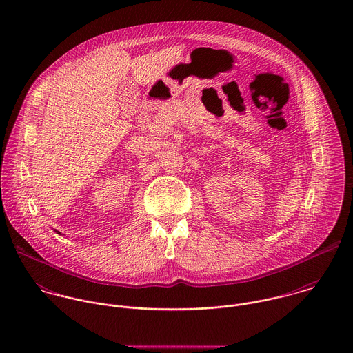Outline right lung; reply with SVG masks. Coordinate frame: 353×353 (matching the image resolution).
<instances>
[{"instance_id": "obj_1", "label": "right lung", "mask_w": 353, "mask_h": 353, "mask_svg": "<svg viewBox=\"0 0 353 353\" xmlns=\"http://www.w3.org/2000/svg\"><path fill=\"white\" fill-rule=\"evenodd\" d=\"M54 231H55V232H57V234H61V232H58V231H57V230H54Z\"/></svg>"}]
</instances>
